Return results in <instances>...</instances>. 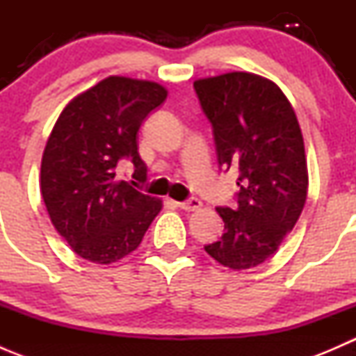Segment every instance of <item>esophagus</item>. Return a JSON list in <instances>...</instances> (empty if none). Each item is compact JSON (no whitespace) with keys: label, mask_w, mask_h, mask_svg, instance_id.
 Masks as SVG:
<instances>
[{"label":"esophagus","mask_w":356,"mask_h":356,"mask_svg":"<svg viewBox=\"0 0 356 356\" xmlns=\"http://www.w3.org/2000/svg\"><path fill=\"white\" fill-rule=\"evenodd\" d=\"M179 207L182 208V210L186 211H196L201 208V201L198 198H189V200H184V201H179Z\"/></svg>","instance_id":"34e87169"}]
</instances>
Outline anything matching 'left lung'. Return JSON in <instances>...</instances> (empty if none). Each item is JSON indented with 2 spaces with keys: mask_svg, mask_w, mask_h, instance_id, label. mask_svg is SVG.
Wrapping results in <instances>:
<instances>
[{
  "mask_svg": "<svg viewBox=\"0 0 356 356\" xmlns=\"http://www.w3.org/2000/svg\"><path fill=\"white\" fill-rule=\"evenodd\" d=\"M211 124L220 170H238L232 208L218 207L224 234L204 251L234 270L257 267L293 231L307 201L303 136L293 106L272 81L246 72L193 84Z\"/></svg>",
  "mask_w": 356,
  "mask_h": 356,
  "instance_id": "left-lung-1",
  "label": "left lung"
}]
</instances>
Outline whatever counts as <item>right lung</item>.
Instances as JSON below:
<instances>
[{"label": "right lung", "mask_w": 356, "mask_h": 356, "mask_svg": "<svg viewBox=\"0 0 356 356\" xmlns=\"http://www.w3.org/2000/svg\"><path fill=\"white\" fill-rule=\"evenodd\" d=\"M167 98L160 84L108 77L72 99L46 143L41 195L58 234L79 257L113 264L141 245L161 201L134 186L145 182L139 127ZM120 159L134 181H118Z\"/></svg>", "instance_id": "obj_1"}]
</instances>
